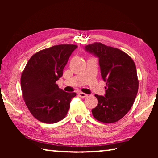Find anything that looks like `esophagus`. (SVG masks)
I'll use <instances>...</instances> for the list:
<instances>
[{
    "label": "esophagus",
    "instance_id": "obj_1",
    "mask_svg": "<svg viewBox=\"0 0 158 158\" xmlns=\"http://www.w3.org/2000/svg\"><path fill=\"white\" fill-rule=\"evenodd\" d=\"M78 96L81 97V98H86V97L88 96V94H86L85 93L83 92H80L78 93Z\"/></svg>",
    "mask_w": 158,
    "mask_h": 158
}]
</instances>
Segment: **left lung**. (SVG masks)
<instances>
[{"label":"left lung","mask_w":158,"mask_h":158,"mask_svg":"<svg viewBox=\"0 0 158 158\" xmlns=\"http://www.w3.org/2000/svg\"><path fill=\"white\" fill-rule=\"evenodd\" d=\"M85 48L98 57L101 76L106 82L105 96L95 95L98 105L92 109L93 116L103 123L118 122L128 113L137 94L135 62L124 52L102 43L95 42Z\"/></svg>","instance_id":"8db88e82"}]
</instances>
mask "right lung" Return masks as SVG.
Listing matches in <instances>:
<instances>
[{
    "label": "right lung",
    "mask_w": 158,
    "mask_h": 158,
    "mask_svg": "<svg viewBox=\"0 0 158 158\" xmlns=\"http://www.w3.org/2000/svg\"><path fill=\"white\" fill-rule=\"evenodd\" d=\"M75 44H59L39 51L31 56L21 77L22 96L34 118L47 124H54L65 117L70 101L75 93L64 92L56 81L63 69Z\"/></svg>",
    "instance_id": "obj_1"
}]
</instances>
